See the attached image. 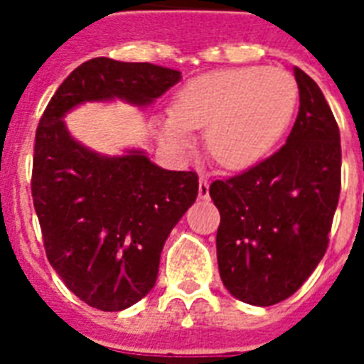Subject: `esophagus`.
<instances>
[{"instance_id":"esophagus-1","label":"esophagus","mask_w":364,"mask_h":364,"mask_svg":"<svg viewBox=\"0 0 364 364\" xmlns=\"http://www.w3.org/2000/svg\"><path fill=\"white\" fill-rule=\"evenodd\" d=\"M198 196L202 200H205L210 196V181L205 179V177H200V183H198Z\"/></svg>"}]
</instances>
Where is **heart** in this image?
<instances>
[{
    "instance_id": "1",
    "label": "heart",
    "mask_w": 364,
    "mask_h": 364,
    "mask_svg": "<svg viewBox=\"0 0 364 364\" xmlns=\"http://www.w3.org/2000/svg\"><path fill=\"white\" fill-rule=\"evenodd\" d=\"M299 88L279 68H232L196 77L177 92L160 136L177 153L193 149V130H205L217 166L242 171L264 160L291 124Z\"/></svg>"
}]
</instances>
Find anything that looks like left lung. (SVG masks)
<instances>
[{
    "instance_id": "8db88e82",
    "label": "left lung",
    "mask_w": 364,
    "mask_h": 364,
    "mask_svg": "<svg viewBox=\"0 0 364 364\" xmlns=\"http://www.w3.org/2000/svg\"><path fill=\"white\" fill-rule=\"evenodd\" d=\"M300 107L287 141L270 159L210 196L221 213L217 262L242 302L272 306L296 293L327 251L340 196V130L321 88L294 68Z\"/></svg>"
}]
</instances>
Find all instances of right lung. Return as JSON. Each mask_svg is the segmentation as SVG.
I'll return each mask as SVG.
<instances>
[{"label":"right lung","instance_id":"add662e5","mask_svg":"<svg viewBox=\"0 0 364 364\" xmlns=\"http://www.w3.org/2000/svg\"><path fill=\"white\" fill-rule=\"evenodd\" d=\"M179 81L170 68L92 58L60 85L37 126L31 196L47 259L71 293L102 311L126 310L154 287L164 242L198 196V176L164 170L141 149L96 153L64 117L87 102L145 107Z\"/></svg>","mask_w":364,"mask_h":364}]
</instances>
